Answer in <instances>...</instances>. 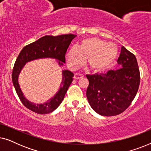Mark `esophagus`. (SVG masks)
I'll use <instances>...</instances> for the list:
<instances>
[{"instance_id": "obj_1", "label": "esophagus", "mask_w": 151, "mask_h": 151, "mask_svg": "<svg viewBox=\"0 0 151 151\" xmlns=\"http://www.w3.org/2000/svg\"><path fill=\"white\" fill-rule=\"evenodd\" d=\"M82 77H83V76H82V74H80V73H75V74H74L73 78L75 80H78V79H80V78H82Z\"/></svg>"}]
</instances>
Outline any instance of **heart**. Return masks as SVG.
<instances>
[{
	"instance_id": "1",
	"label": "heart",
	"mask_w": 151,
	"mask_h": 151,
	"mask_svg": "<svg viewBox=\"0 0 151 151\" xmlns=\"http://www.w3.org/2000/svg\"><path fill=\"white\" fill-rule=\"evenodd\" d=\"M118 57V49L113 43H107L100 38H84L80 47H71L66 54L67 65L71 69L76 70L85 63L92 71L102 73L114 65Z\"/></svg>"
}]
</instances>
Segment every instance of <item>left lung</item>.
I'll return each instance as SVG.
<instances>
[{"mask_svg": "<svg viewBox=\"0 0 151 151\" xmlns=\"http://www.w3.org/2000/svg\"><path fill=\"white\" fill-rule=\"evenodd\" d=\"M117 64L120 69L115 71L86 75L89 82L86 93L88 103L103 116H114L124 112L139 88L140 73L135 55L122 46Z\"/></svg>", "mask_w": 151, "mask_h": 151, "instance_id": "8db88e82", "label": "left lung"}]
</instances>
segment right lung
Instances as JSON below:
<instances>
[{"label":"right lung","mask_w":151,"mask_h":151,"mask_svg":"<svg viewBox=\"0 0 151 151\" xmlns=\"http://www.w3.org/2000/svg\"><path fill=\"white\" fill-rule=\"evenodd\" d=\"M77 36L74 34L60 36H45L27 45L22 49L14 64L12 71V82L20 100L26 108L38 114H47L55 110L61 102L73 81V73L68 70H63V78L58 91L53 98L43 104H35L27 100L18 84L19 74L28 62L36 59L51 58L58 60L60 66L65 63V54L71 42Z\"/></svg>","instance_id":"add662e5"}]
</instances>
